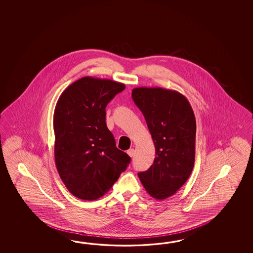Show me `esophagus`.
Returning <instances> with one entry per match:
<instances>
[{"label":"esophagus","mask_w":253,"mask_h":253,"mask_svg":"<svg viewBox=\"0 0 253 253\" xmlns=\"http://www.w3.org/2000/svg\"><path fill=\"white\" fill-rule=\"evenodd\" d=\"M127 155H128L130 157H133V156H134V150L133 149V148H130L129 150H127Z\"/></svg>","instance_id":"34e87169"}]
</instances>
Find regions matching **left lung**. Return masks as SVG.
I'll list each match as a JSON object with an SVG mask.
<instances>
[{
  "label": "left lung",
  "instance_id": "obj_1",
  "mask_svg": "<svg viewBox=\"0 0 253 253\" xmlns=\"http://www.w3.org/2000/svg\"><path fill=\"white\" fill-rule=\"evenodd\" d=\"M132 97L145 117L156 147L154 164L138 172L140 181L153 198L167 199L183 186L194 168V110L183 94L172 89L135 87Z\"/></svg>",
  "mask_w": 253,
  "mask_h": 253
}]
</instances>
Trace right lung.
Segmentation results:
<instances>
[{"instance_id":"1","label":"right lung","mask_w":253,"mask_h":253,"mask_svg":"<svg viewBox=\"0 0 253 253\" xmlns=\"http://www.w3.org/2000/svg\"><path fill=\"white\" fill-rule=\"evenodd\" d=\"M125 87L118 81L87 76L68 86L57 101L55 164L65 186L79 199L102 197L130 163L106 124L107 105Z\"/></svg>"}]
</instances>
